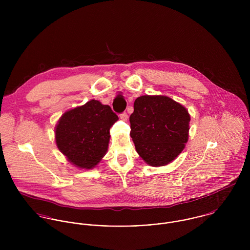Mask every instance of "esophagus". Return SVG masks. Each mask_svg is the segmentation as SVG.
Segmentation results:
<instances>
[{"mask_svg": "<svg viewBox=\"0 0 250 250\" xmlns=\"http://www.w3.org/2000/svg\"><path fill=\"white\" fill-rule=\"evenodd\" d=\"M120 118L123 120V121H127L128 120V114L126 112H123L120 114Z\"/></svg>", "mask_w": 250, "mask_h": 250, "instance_id": "1", "label": "esophagus"}]
</instances>
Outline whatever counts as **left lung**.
I'll return each mask as SVG.
<instances>
[{"label": "left lung", "mask_w": 250, "mask_h": 250, "mask_svg": "<svg viewBox=\"0 0 250 250\" xmlns=\"http://www.w3.org/2000/svg\"><path fill=\"white\" fill-rule=\"evenodd\" d=\"M188 109L165 95H143L136 99L130 116V136L136 150L150 167L174 161L188 140Z\"/></svg>", "instance_id": "8db88e82"}]
</instances>
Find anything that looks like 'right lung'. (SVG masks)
Instances as JSON below:
<instances>
[{"label": "right lung", "mask_w": 250, "mask_h": 250, "mask_svg": "<svg viewBox=\"0 0 250 250\" xmlns=\"http://www.w3.org/2000/svg\"><path fill=\"white\" fill-rule=\"evenodd\" d=\"M117 120L109 106L92 99L61 116L55 128L56 144L72 165L91 169L106 155L109 129Z\"/></svg>", "instance_id": "add662e5"}]
</instances>
